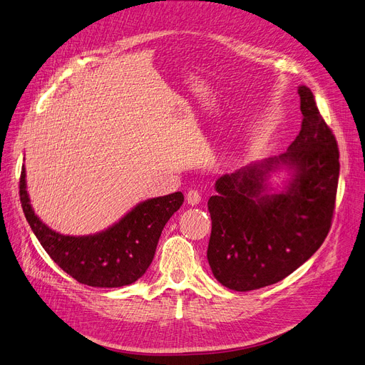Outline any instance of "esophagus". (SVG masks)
<instances>
[{
  "instance_id": "34e87169",
  "label": "esophagus",
  "mask_w": 365,
  "mask_h": 365,
  "mask_svg": "<svg viewBox=\"0 0 365 365\" xmlns=\"http://www.w3.org/2000/svg\"><path fill=\"white\" fill-rule=\"evenodd\" d=\"M186 201H187V204H191V205H197V204L201 202V195H200L197 189H191V191H187Z\"/></svg>"
}]
</instances>
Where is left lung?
I'll use <instances>...</instances> for the list:
<instances>
[{
    "label": "left lung",
    "mask_w": 365,
    "mask_h": 365,
    "mask_svg": "<svg viewBox=\"0 0 365 365\" xmlns=\"http://www.w3.org/2000/svg\"><path fill=\"white\" fill-rule=\"evenodd\" d=\"M301 131L288 150L216 180L207 205L213 276L232 291L280 282L321 247L331 228L339 185V148L307 86L298 88ZM280 166L292 174L284 191L266 182Z\"/></svg>",
    "instance_id": "obj_1"
}]
</instances>
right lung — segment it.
Here are the masks:
<instances>
[{
  "label": "right lung",
  "mask_w": 365,
  "mask_h": 365,
  "mask_svg": "<svg viewBox=\"0 0 365 365\" xmlns=\"http://www.w3.org/2000/svg\"><path fill=\"white\" fill-rule=\"evenodd\" d=\"M19 195L28 224L49 257L78 283L97 288L125 287L146 273L165 224L185 200L182 192L146 200L106 231L74 237L51 230L34 213L26 192L25 167Z\"/></svg>",
  "instance_id": "1"
}]
</instances>
